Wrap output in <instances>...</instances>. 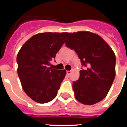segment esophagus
<instances>
[{"mask_svg":"<svg viewBox=\"0 0 127 127\" xmlns=\"http://www.w3.org/2000/svg\"><path fill=\"white\" fill-rule=\"evenodd\" d=\"M71 73H72V70H71V71H67V74L68 75H71Z\"/></svg>","mask_w":127,"mask_h":127,"instance_id":"1","label":"esophagus"}]
</instances>
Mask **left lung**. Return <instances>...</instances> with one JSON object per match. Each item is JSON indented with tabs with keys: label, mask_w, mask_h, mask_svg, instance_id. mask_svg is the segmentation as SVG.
<instances>
[{
	"label": "left lung",
	"mask_w": 127,
	"mask_h": 127,
	"mask_svg": "<svg viewBox=\"0 0 127 127\" xmlns=\"http://www.w3.org/2000/svg\"><path fill=\"white\" fill-rule=\"evenodd\" d=\"M73 49L86 69L73 82L75 97L78 102L92 105L104 99L116 76V56L102 37L87 31L74 32L65 42Z\"/></svg>",
	"instance_id": "1"
}]
</instances>
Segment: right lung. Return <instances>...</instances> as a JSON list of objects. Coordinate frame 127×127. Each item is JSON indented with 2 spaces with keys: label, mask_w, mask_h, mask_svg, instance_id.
Listing matches in <instances>:
<instances>
[{
  "label": "right lung",
  "mask_w": 127,
  "mask_h": 127,
  "mask_svg": "<svg viewBox=\"0 0 127 127\" xmlns=\"http://www.w3.org/2000/svg\"><path fill=\"white\" fill-rule=\"evenodd\" d=\"M69 34L67 32L37 33L30 37L19 51L17 73L22 88L35 102L47 103L57 95L66 71L54 69L49 65Z\"/></svg>",
  "instance_id": "add662e5"
}]
</instances>
